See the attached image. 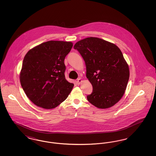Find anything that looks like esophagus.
Here are the masks:
<instances>
[{"instance_id": "obj_1", "label": "esophagus", "mask_w": 156, "mask_h": 156, "mask_svg": "<svg viewBox=\"0 0 156 156\" xmlns=\"http://www.w3.org/2000/svg\"><path fill=\"white\" fill-rule=\"evenodd\" d=\"M82 81L81 79V78H79V79L77 80V83H78V84H80V83H81Z\"/></svg>"}]
</instances>
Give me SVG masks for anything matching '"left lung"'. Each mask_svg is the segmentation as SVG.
<instances>
[{"mask_svg":"<svg viewBox=\"0 0 156 156\" xmlns=\"http://www.w3.org/2000/svg\"><path fill=\"white\" fill-rule=\"evenodd\" d=\"M85 62L86 76L93 90L87 96L98 108L107 109L118 103L125 94L129 68L119 47L98 37H88L74 46Z\"/></svg>","mask_w":156,"mask_h":156,"instance_id":"8db88e82","label":"left lung"}]
</instances>
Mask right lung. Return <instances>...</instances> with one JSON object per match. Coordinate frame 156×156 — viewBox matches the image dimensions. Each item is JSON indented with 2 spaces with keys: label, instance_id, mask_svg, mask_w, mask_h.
<instances>
[{
  "label": "right lung",
  "instance_id": "1",
  "mask_svg": "<svg viewBox=\"0 0 156 156\" xmlns=\"http://www.w3.org/2000/svg\"><path fill=\"white\" fill-rule=\"evenodd\" d=\"M73 46L70 41H48L24 56L20 81L27 97L37 106L55 108L71 92L74 85L66 79L64 61Z\"/></svg>",
  "mask_w": 156,
  "mask_h": 156
}]
</instances>
